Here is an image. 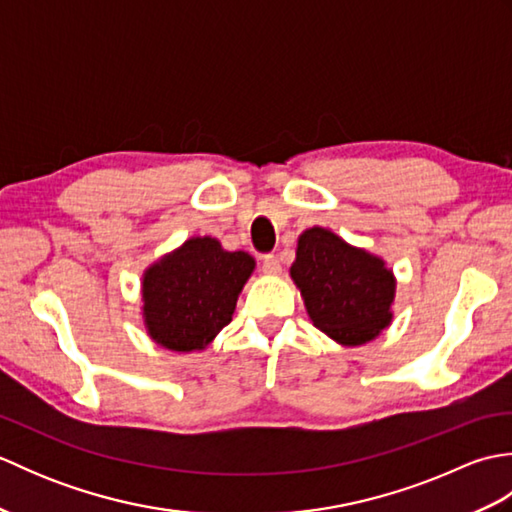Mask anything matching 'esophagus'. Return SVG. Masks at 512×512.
<instances>
[{
    "instance_id": "34e87169",
    "label": "esophagus",
    "mask_w": 512,
    "mask_h": 512,
    "mask_svg": "<svg viewBox=\"0 0 512 512\" xmlns=\"http://www.w3.org/2000/svg\"><path fill=\"white\" fill-rule=\"evenodd\" d=\"M262 270H264L266 275H277L279 270H281L279 259H277L275 255H264V259H262Z\"/></svg>"
}]
</instances>
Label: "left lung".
<instances>
[{"mask_svg": "<svg viewBox=\"0 0 512 512\" xmlns=\"http://www.w3.org/2000/svg\"><path fill=\"white\" fill-rule=\"evenodd\" d=\"M290 277L312 323L343 345H363L391 321L396 279L380 257L354 248L328 228L299 235Z\"/></svg>", "mask_w": 512, "mask_h": 512, "instance_id": "obj_1", "label": "left lung"}]
</instances>
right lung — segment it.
Masks as SVG:
<instances>
[{
    "label": "right lung",
    "mask_w": 512,
    "mask_h": 512,
    "mask_svg": "<svg viewBox=\"0 0 512 512\" xmlns=\"http://www.w3.org/2000/svg\"><path fill=\"white\" fill-rule=\"evenodd\" d=\"M255 270L244 250H224L215 237H191L143 275L145 328L173 352L204 350L231 323L239 292Z\"/></svg>",
    "instance_id": "obj_1"
}]
</instances>
